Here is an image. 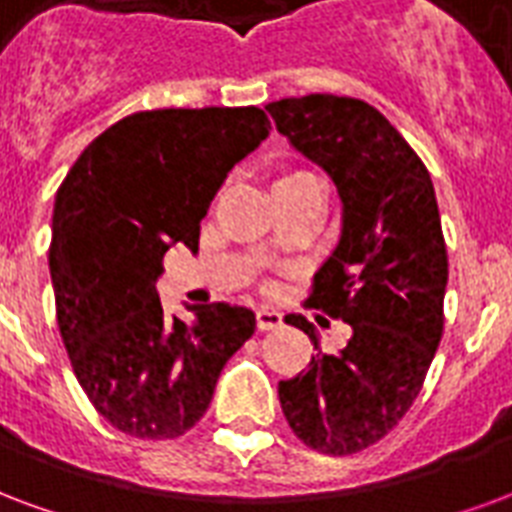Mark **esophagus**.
I'll return each mask as SVG.
<instances>
[{"mask_svg": "<svg viewBox=\"0 0 512 512\" xmlns=\"http://www.w3.org/2000/svg\"><path fill=\"white\" fill-rule=\"evenodd\" d=\"M283 324V315L278 310H272V307H261L256 310V326H259L261 332H270V329H278Z\"/></svg>", "mask_w": 512, "mask_h": 512, "instance_id": "1", "label": "esophagus"}]
</instances>
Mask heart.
Instances as JSON below:
<instances>
[{
  "mask_svg": "<svg viewBox=\"0 0 512 512\" xmlns=\"http://www.w3.org/2000/svg\"><path fill=\"white\" fill-rule=\"evenodd\" d=\"M307 180H315L313 172H307V169H302V167H286V169H280L278 175H275V180H272V188L291 186V183H307Z\"/></svg>",
  "mask_w": 512,
  "mask_h": 512,
  "instance_id": "obj_1",
  "label": "heart"
}]
</instances>
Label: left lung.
Here are the masks:
<instances>
[{"instance_id": "1", "label": "left lung", "mask_w": 512, "mask_h": 512, "mask_svg": "<svg viewBox=\"0 0 512 512\" xmlns=\"http://www.w3.org/2000/svg\"><path fill=\"white\" fill-rule=\"evenodd\" d=\"M267 110L340 191L343 237L315 272L305 305L351 326L343 351L321 353L313 324L288 315L318 356L297 378L280 380V407L307 448L348 456L405 418L443 337L448 251L440 210L424 161L367 102L307 94Z\"/></svg>"}]
</instances>
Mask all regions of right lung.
<instances>
[{"label": "right lung", "instance_id": "right-lung-1", "mask_svg": "<svg viewBox=\"0 0 512 512\" xmlns=\"http://www.w3.org/2000/svg\"><path fill=\"white\" fill-rule=\"evenodd\" d=\"M270 134L259 107L145 110L99 134L61 180L48 248L56 321L96 413L140 440L205 416L224 364L256 329L248 307L164 315V253L199 248L226 172Z\"/></svg>", "mask_w": 512, "mask_h": 512}]
</instances>
